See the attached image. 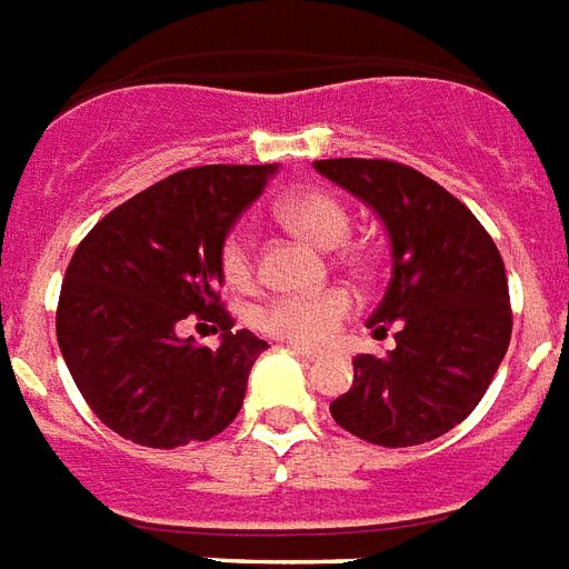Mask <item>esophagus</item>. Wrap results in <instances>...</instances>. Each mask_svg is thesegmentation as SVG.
<instances>
[{
  "instance_id": "obj_1",
  "label": "esophagus",
  "mask_w": 569,
  "mask_h": 569,
  "mask_svg": "<svg viewBox=\"0 0 569 569\" xmlns=\"http://www.w3.org/2000/svg\"><path fill=\"white\" fill-rule=\"evenodd\" d=\"M292 352L301 358V361H319V352H313V349H303V346H292Z\"/></svg>"
}]
</instances>
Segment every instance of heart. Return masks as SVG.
Masks as SVG:
<instances>
[{
	"instance_id": "obj_1",
	"label": "heart",
	"mask_w": 569,
	"mask_h": 569,
	"mask_svg": "<svg viewBox=\"0 0 569 569\" xmlns=\"http://www.w3.org/2000/svg\"><path fill=\"white\" fill-rule=\"evenodd\" d=\"M277 214L286 227H292L295 232H301L319 247H340L352 232L349 208L328 190L292 193L277 206ZM220 271L227 277V283L238 286V289L253 283L256 253L253 236L247 227H236L232 232H227L223 244H220ZM352 310L355 298L346 289L283 292L268 298L256 310V325L280 340L316 346V342L328 340L337 331V325L352 316Z\"/></svg>"
}]
</instances>
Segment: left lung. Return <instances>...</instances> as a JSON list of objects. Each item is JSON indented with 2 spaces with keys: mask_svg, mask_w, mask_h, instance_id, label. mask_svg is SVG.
Instances as JSON below:
<instances>
[{
  "mask_svg": "<svg viewBox=\"0 0 569 569\" xmlns=\"http://www.w3.org/2000/svg\"><path fill=\"white\" fill-rule=\"evenodd\" d=\"M379 214L393 271L367 319L393 325L385 358L358 355L352 388L331 402L333 420L381 448H411L450 432L483 400L505 361L513 313L501 253L453 193L397 160L313 163Z\"/></svg>",
  "mask_w": 569,
  "mask_h": 569,
  "instance_id": "left-lung-1",
  "label": "left lung"
}]
</instances>
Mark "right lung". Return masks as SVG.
Listing matches in <instances>:
<instances>
[{
    "instance_id": "add662e5",
    "label": "right lung",
    "mask_w": 569,
    "mask_h": 569,
    "mask_svg": "<svg viewBox=\"0 0 569 569\" xmlns=\"http://www.w3.org/2000/svg\"><path fill=\"white\" fill-rule=\"evenodd\" d=\"M274 163L181 169L94 223L64 271L56 337L82 400L142 448L208 441L236 420L268 342L232 331L220 303V244ZM184 321L221 331L181 341Z\"/></svg>"
}]
</instances>
